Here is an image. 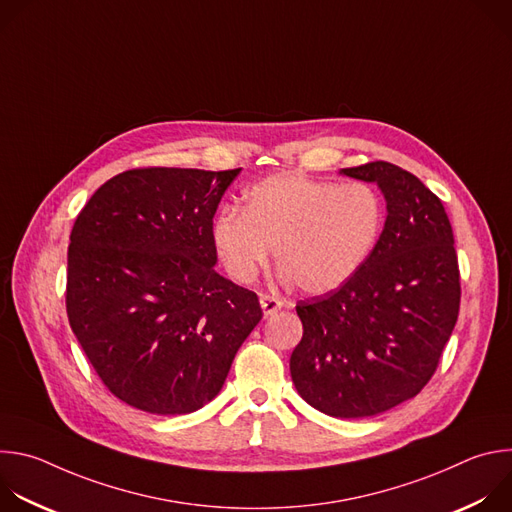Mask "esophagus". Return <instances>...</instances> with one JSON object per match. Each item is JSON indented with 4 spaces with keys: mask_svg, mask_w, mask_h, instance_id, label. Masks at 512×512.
Masks as SVG:
<instances>
[{
    "mask_svg": "<svg viewBox=\"0 0 512 512\" xmlns=\"http://www.w3.org/2000/svg\"><path fill=\"white\" fill-rule=\"evenodd\" d=\"M259 304H261V310H263V316H265V318L273 316V314L279 312L281 306H283V304H281L277 298H273V296H261V298H259Z\"/></svg>",
    "mask_w": 512,
    "mask_h": 512,
    "instance_id": "34e87169",
    "label": "esophagus"
}]
</instances>
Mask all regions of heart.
<instances>
[{
	"instance_id": "1",
	"label": "heart",
	"mask_w": 512,
	"mask_h": 512,
	"mask_svg": "<svg viewBox=\"0 0 512 512\" xmlns=\"http://www.w3.org/2000/svg\"><path fill=\"white\" fill-rule=\"evenodd\" d=\"M383 225V200L369 184L342 186L281 172L249 186L243 210L227 206L218 212L210 237L218 259L237 281H253L273 247L281 279L322 296L367 263Z\"/></svg>"
}]
</instances>
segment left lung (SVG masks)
Masks as SVG:
<instances>
[{"label":"left lung","instance_id":"1","mask_svg":"<svg viewBox=\"0 0 512 512\" xmlns=\"http://www.w3.org/2000/svg\"><path fill=\"white\" fill-rule=\"evenodd\" d=\"M340 174L377 184L385 227L350 281L296 306L304 336L289 371L314 409L358 419L427 385L458 320L460 271L444 204L417 176L389 162Z\"/></svg>","mask_w":512,"mask_h":512}]
</instances>
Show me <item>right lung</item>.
<instances>
[{
	"mask_svg": "<svg viewBox=\"0 0 512 512\" xmlns=\"http://www.w3.org/2000/svg\"><path fill=\"white\" fill-rule=\"evenodd\" d=\"M239 172L127 170L72 227L70 328L107 389L135 409L204 407L263 318L253 291L214 271L212 218Z\"/></svg>",
	"mask_w": 512,
	"mask_h": 512,
	"instance_id": "right-lung-1",
	"label": "right lung"
}]
</instances>
